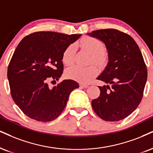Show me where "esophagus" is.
<instances>
[{
	"label": "esophagus",
	"mask_w": 153,
	"mask_h": 153,
	"mask_svg": "<svg viewBox=\"0 0 153 153\" xmlns=\"http://www.w3.org/2000/svg\"><path fill=\"white\" fill-rule=\"evenodd\" d=\"M80 87H82V88H88V84H80Z\"/></svg>",
	"instance_id": "esophagus-1"
}]
</instances>
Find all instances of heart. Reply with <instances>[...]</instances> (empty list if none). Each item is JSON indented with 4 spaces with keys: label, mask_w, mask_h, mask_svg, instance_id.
I'll return each instance as SVG.
<instances>
[{
    "label": "heart",
    "mask_w": 153,
    "mask_h": 153,
    "mask_svg": "<svg viewBox=\"0 0 153 153\" xmlns=\"http://www.w3.org/2000/svg\"><path fill=\"white\" fill-rule=\"evenodd\" d=\"M82 48L91 54V62L97 65H103L106 60V56L103 52L104 47L101 41L92 37H84L79 41ZM75 46L73 44L67 47L62 54V62L65 65H71L74 60ZM99 73V69L95 65L86 67H81L74 65L69 67L66 71L68 77L81 83H88Z\"/></svg>",
    "instance_id": "obj_1"
}]
</instances>
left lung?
I'll use <instances>...</instances> for the list:
<instances>
[{
    "mask_svg": "<svg viewBox=\"0 0 153 153\" xmlns=\"http://www.w3.org/2000/svg\"><path fill=\"white\" fill-rule=\"evenodd\" d=\"M104 43L108 62L97 79L112 84L99 86V97L91 101L101 119L118 121L128 116L140 104L148 71L138 45L132 37L116 29L88 33Z\"/></svg>",
    "mask_w": 153,
    "mask_h": 153,
    "instance_id": "1",
    "label": "left lung"
}]
</instances>
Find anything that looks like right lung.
<instances>
[{"mask_svg": "<svg viewBox=\"0 0 153 153\" xmlns=\"http://www.w3.org/2000/svg\"><path fill=\"white\" fill-rule=\"evenodd\" d=\"M81 35L36 32L22 39L7 67V79L14 102L26 116L41 122L56 119L65 109L69 94L79 84L64 80L50 88L63 72L62 54ZM54 82V81H52Z\"/></svg>", "mask_w": 153, "mask_h": 153, "instance_id": "right-lung-1", "label": "right lung"}]
</instances>
